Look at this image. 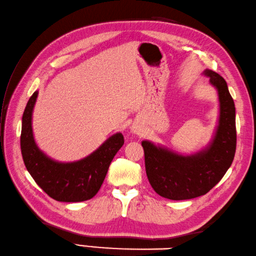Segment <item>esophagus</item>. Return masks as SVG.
I'll return each mask as SVG.
<instances>
[{
    "label": "esophagus",
    "instance_id": "1",
    "mask_svg": "<svg viewBox=\"0 0 256 256\" xmlns=\"http://www.w3.org/2000/svg\"><path fill=\"white\" fill-rule=\"evenodd\" d=\"M133 132H134V133H138L140 130H138V128H136V126H133Z\"/></svg>",
    "mask_w": 256,
    "mask_h": 256
}]
</instances>
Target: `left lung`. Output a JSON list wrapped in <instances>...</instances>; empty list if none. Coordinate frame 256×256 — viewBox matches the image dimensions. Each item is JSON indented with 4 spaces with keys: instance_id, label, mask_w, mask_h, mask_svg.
<instances>
[{
    "instance_id": "1",
    "label": "left lung",
    "mask_w": 256,
    "mask_h": 256,
    "mask_svg": "<svg viewBox=\"0 0 256 256\" xmlns=\"http://www.w3.org/2000/svg\"><path fill=\"white\" fill-rule=\"evenodd\" d=\"M205 74L217 88L220 118L210 146L184 157L144 140L145 168L155 192L164 198L182 200L204 195L222 179L234 162L236 148V108L227 82L216 72Z\"/></svg>"
}]
</instances>
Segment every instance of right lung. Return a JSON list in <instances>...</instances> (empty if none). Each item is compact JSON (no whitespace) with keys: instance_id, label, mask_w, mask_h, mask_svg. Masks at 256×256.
I'll return each instance as SVG.
<instances>
[{"instance_id":"obj_1","label":"right lung","mask_w":256,"mask_h":256,"mask_svg":"<svg viewBox=\"0 0 256 256\" xmlns=\"http://www.w3.org/2000/svg\"><path fill=\"white\" fill-rule=\"evenodd\" d=\"M38 92L29 98L22 120L20 150L24 164L34 182L58 202H82L99 191L116 154L124 144L118 133L106 140L92 155L80 162L62 164L46 157L37 147L32 128V109Z\"/></svg>"}]
</instances>
